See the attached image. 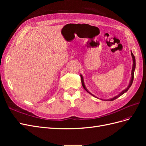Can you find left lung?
<instances>
[{"mask_svg":"<svg viewBox=\"0 0 146 146\" xmlns=\"http://www.w3.org/2000/svg\"><path fill=\"white\" fill-rule=\"evenodd\" d=\"M131 57H132V60H133V66H132V70H131V79H130V83H129V86H128L127 87V88H125V90H123L122 91H121V92H120V93H119L118 95L113 97V98H112L111 99H100L101 100H107V101H113V100H115V99H116L117 98H118L119 97H120V96H122L123 94H124L125 92H126L128 90H129V89L130 88V86H131L132 83H133V78H134V72H135V68H136V60H135V56L133 55V53H132L131 51ZM80 77H81V80H82V86H83L84 89H85V90L88 92V93H90V94L91 95H92V96L95 97V98H98L96 96H95L94 94H92V93H91V92L87 90V88H86V86H85V83H84L83 77V76H82V75H80Z\"/></svg>","mask_w":146,"mask_h":146,"instance_id":"left-lung-1","label":"left lung"}]
</instances>
